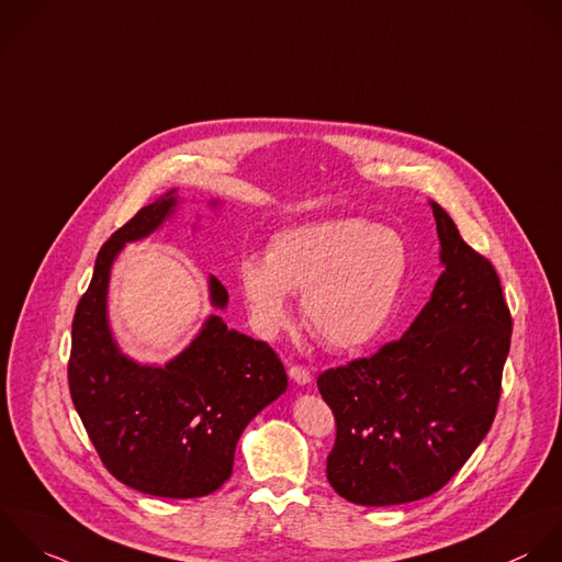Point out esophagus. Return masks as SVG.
<instances>
[{"mask_svg":"<svg viewBox=\"0 0 562 562\" xmlns=\"http://www.w3.org/2000/svg\"><path fill=\"white\" fill-rule=\"evenodd\" d=\"M289 376H291L297 385H308V383L313 381L311 372H308L306 368H302V366H291V368H289Z\"/></svg>","mask_w":562,"mask_h":562,"instance_id":"obj_1","label":"esophagus"}]
</instances>
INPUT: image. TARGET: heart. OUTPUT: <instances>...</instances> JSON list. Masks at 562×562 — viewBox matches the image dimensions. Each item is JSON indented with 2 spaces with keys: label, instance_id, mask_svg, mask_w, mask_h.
I'll return each mask as SVG.
<instances>
[{
  "label": "heart",
  "instance_id": "b5f03b06",
  "mask_svg": "<svg viewBox=\"0 0 562 562\" xmlns=\"http://www.w3.org/2000/svg\"><path fill=\"white\" fill-rule=\"evenodd\" d=\"M407 273L403 238L361 218H333L284 229L267 258L238 267L240 291L262 333L286 324V293H302L306 328L328 348L352 350L387 324Z\"/></svg>",
  "mask_w": 562,
  "mask_h": 562
}]
</instances>
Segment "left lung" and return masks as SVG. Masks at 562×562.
<instances>
[{
  "instance_id": "8db88e82",
  "label": "left lung",
  "mask_w": 562,
  "mask_h": 562,
  "mask_svg": "<svg viewBox=\"0 0 562 562\" xmlns=\"http://www.w3.org/2000/svg\"><path fill=\"white\" fill-rule=\"evenodd\" d=\"M442 276L409 330L366 359L330 368L317 387L335 414L330 486L359 506L438 493L495 420L513 317L488 258L431 201Z\"/></svg>"
}]
</instances>
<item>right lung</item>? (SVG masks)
<instances>
[{
    "instance_id": "add662e5",
    "label": "right lung",
    "mask_w": 562,
    "mask_h": 562,
    "mask_svg": "<svg viewBox=\"0 0 562 562\" xmlns=\"http://www.w3.org/2000/svg\"><path fill=\"white\" fill-rule=\"evenodd\" d=\"M175 205L170 190L100 247L74 313L67 379L85 431L117 482L144 495L194 499L229 480L243 429L284 394L286 372L269 344L227 330L216 315L164 368L120 352L106 322L113 258L124 243L155 232ZM210 300L216 308L227 304L216 278H210Z\"/></svg>"
}]
</instances>
